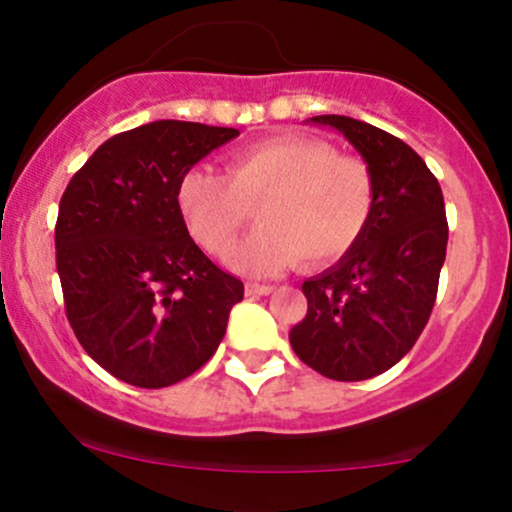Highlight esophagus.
Here are the masks:
<instances>
[{
	"label": "esophagus",
	"mask_w": 512,
	"mask_h": 512,
	"mask_svg": "<svg viewBox=\"0 0 512 512\" xmlns=\"http://www.w3.org/2000/svg\"><path fill=\"white\" fill-rule=\"evenodd\" d=\"M274 291V286L272 284H245V293H248V296H269V293Z\"/></svg>",
	"instance_id": "obj_1"
}]
</instances>
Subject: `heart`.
<instances>
[{
	"label": "heart",
	"instance_id": "b5f03b06",
	"mask_svg": "<svg viewBox=\"0 0 512 512\" xmlns=\"http://www.w3.org/2000/svg\"><path fill=\"white\" fill-rule=\"evenodd\" d=\"M175 202L190 236L214 257L233 250L257 207L262 226L236 250L233 267L267 276L298 262L330 267L354 250L373 216L375 180L358 156L286 134L240 146L223 175L187 170Z\"/></svg>",
	"mask_w": 512,
	"mask_h": 512
}]
</instances>
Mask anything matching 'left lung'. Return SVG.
I'll list each match as a JSON object with an SVG mask.
<instances>
[{
    "mask_svg": "<svg viewBox=\"0 0 512 512\" xmlns=\"http://www.w3.org/2000/svg\"><path fill=\"white\" fill-rule=\"evenodd\" d=\"M310 122L337 129L375 180V207L354 250L303 281L308 313L289 332L305 366L344 383L368 380L407 356L424 332L448 248L436 175L402 139L344 115Z\"/></svg>",
    "mask_w": 512,
    "mask_h": 512,
    "instance_id": "left-lung-1",
    "label": "left lung"
}]
</instances>
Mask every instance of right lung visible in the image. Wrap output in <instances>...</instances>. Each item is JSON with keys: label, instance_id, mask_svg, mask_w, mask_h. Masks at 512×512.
<instances>
[{"label": "right lung", "instance_id": "obj_1", "mask_svg": "<svg viewBox=\"0 0 512 512\" xmlns=\"http://www.w3.org/2000/svg\"><path fill=\"white\" fill-rule=\"evenodd\" d=\"M233 127L156 120L115 134L69 180L55 226L67 320L98 366L158 390L219 349L243 281L197 248L175 192Z\"/></svg>", "mask_w": 512, "mask_h": 512}]
</instances>
